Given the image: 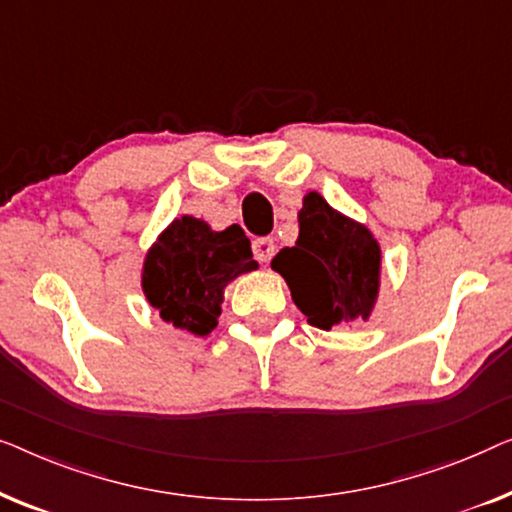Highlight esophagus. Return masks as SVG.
<instances>
[{
	"label": "esophagus",
	"instance_id": "1",
	"mask_svg": "<svg viewBox=\"0 0 512 512\" xmlns=\"http://www.w3.org/2000/svg\"><path fill=\"white\" fill-rule=\"evenodd\" d=\"M253 253L259 262H269L273 253H276V243H273L271 236H257L253 241Z\"/></svg>",
	"mask_w": 512,
	"mask_h": 512
}]
</instances>
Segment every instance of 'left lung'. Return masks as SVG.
Listing matches in <instances>:
<instances>
[{
  "label": "left lung",
  "mask_w": 512,
  "mask_h": 512,
  "mask_svg": "<svg viewBox=\"0 0 512 512\" xmlns=\"http://www.w3.org/2000/svg\"><path fill=\"white\" fill-rule=\"evenodd\" d=\"M292 299L318 329L366 320L378 297L380 248L371 232L308 192L299 211V239L273 257Z\"/></svg>",
  "instance_id": "1"
}]
</instances>
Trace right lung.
Here are the masks:
<instances>
[{
    "mask_svg": "<svg viewBox=\"0 0 512 512\" xmlns=\"http://www.w3.org/2000/svg\"><path fill=\"white\" fill-rule=\"evenodd\" d=\"M253 269L257 262L239 225L211 232L204 220L183 215L150 248L143 292L164 322L206 336L218 327L225 285Z\"/></svg>",
    "mask_w": 512,
    "mask_h": 512,
    "instance_id": "right-lung-1",
    "label": "right lung"
}]
</instances>
